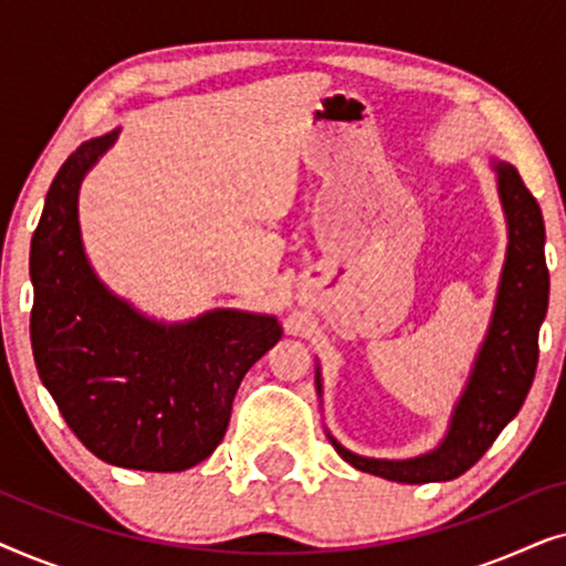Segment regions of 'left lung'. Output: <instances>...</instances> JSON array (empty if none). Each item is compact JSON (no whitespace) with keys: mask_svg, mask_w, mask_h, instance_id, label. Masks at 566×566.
<instances>
[{"mask_svg":"<svg viewBox=\"0 0 566 566\" xmlns=\"http://www.w3.org/2000/svg\"><path fill=\"white\" fill-rule=\"evenodd\" d=\"M492 169L497 172V192L507 221V252L490 327L469 381L455 401L443 440L415 459H368L347 451L327 430L335 451L366 474L401 484L451 482L482 459L528 397L538 366V329L548 308L544 216L510 161L492 159ZM316 394L322 397L319 366Z\"/></svg>","mask_w":566,"mask_h":566,"instance_id":"8db88e82","label":"left lung"}]
</instances>
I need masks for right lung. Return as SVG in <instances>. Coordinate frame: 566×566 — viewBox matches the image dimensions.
<instances>
[{
	"label": "right lung",
	"instance_id": "obj_1",
	"mask_svg": "<svg viewBox=\"0 0 566 566\" xmlns=\"http://www.w3.org/2000/svg\"><path fill=\"white\" fill-rule=\"evenodd\" d=\"M118 138H90L61 165L30 244L38 374L74 436L99 461L185 471L229 428L247 370L281 339L275 316L213 308L165 324L107 291L82 244L84 175Z\"/></svg>",
	"mask_w": 566,
	"mask_h": 566
}]
</instances>
